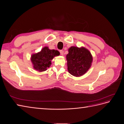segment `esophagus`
I'll return each mask as SVG.
<instances>
[{"mask_svg": "<svg viewBox=\"0 0 124 124\" xmlns=\"http://www.w3.org/2000/svg\"><path fill=\"white\" fill-rule=\"evenodd\" d=\"M60 54H61V55H63V54H64V51H63V50H60Z\"/></svg>", "mask_w": 124, "mask_h": 124, "instance_id": "34e87169", "label": "esophagus"}]
</instances>
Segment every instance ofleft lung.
Returning <instances> with one entry per match:
<instances>
[{"mask_svg":"<svg viewBox=\"0 0 124 124\" xmlns=\"http://www.w3.org/2000/svg\"><path fill=\"white\" fill-rule=\"evenodd\" d=\"M67 69L70 74L80 77L88 70L93 62V56L85 47L71 46L66 55Z\"/></svg>","mask_w":124,"mask_h":124,"instance_id":"left-lung-1","label":"left lung"}]
</instances>
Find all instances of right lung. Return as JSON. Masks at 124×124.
Masks as SVG:
<instances>
[{"label":"right lung","mask_w":124,"mask_h":124,"mask_svg":"<svg viewBox=\"0 0 124 124\" xmlns=\"http://www.w3.org/2000/svg\"><path fill=\"white\" fill-rule=\"evenodd\" d=\"M59 55L60 53L58 50L49 49L48 47L45 46L40 52L32 54L31 60L34 69L42 72L47 70V68L52 64V60L54 57Z\"/></svg>","instance_id":"obj_1"}]
</instances>
